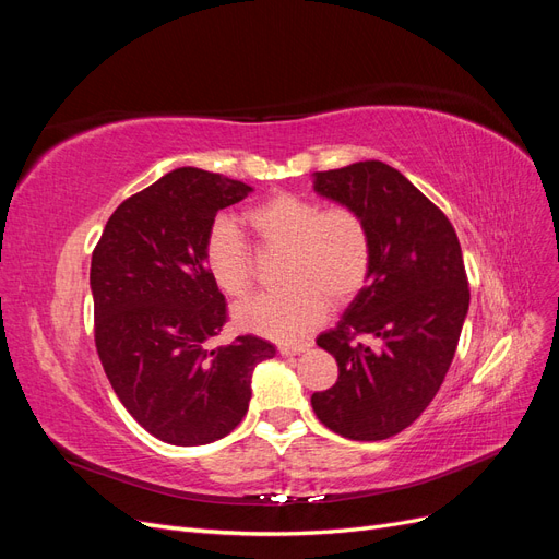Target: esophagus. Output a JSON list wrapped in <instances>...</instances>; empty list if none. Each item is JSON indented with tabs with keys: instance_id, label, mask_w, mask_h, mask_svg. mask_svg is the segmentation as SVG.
<instances>
[{
	"instance_id": "esophagus-1",
	"label": "esophagus",
	"mask_w": 559,
	"mask_h": 559,
	"mask_svg": "<svg viewBox=\"0 0 559 559\" xmlns=\"http://www.w3.org/2000/svg\"><path fill=\"white\" fill-rule=\"evenodd\" d=\"M310 349V343H294V345H280L282 357H294V354H300Z\"/></svg>"
}]
</instances>
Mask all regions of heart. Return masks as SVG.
Masks as SVG:
<instances>
[{"label":"heart","mask_w":559,"mask_h":559,"mask_svg":"<svg viewBox=\"0 0 559 559\" xmlns=\"http://www.w3.org/2000/svg\"><path fill=\"white\" fill-rule=\"evenodd\" d=\"M247 224L265 251H284L282 292L242 302L235 319L247 331L296 341L329 312V302L345 306L370 273V233L352 207H321L298 193H277L251 207ZM205 265L214 284L230 298H245L253 286V257L230 218H216L205 235Z\"/></svg>","instance_id":"b5f03b06"}]
</instances>
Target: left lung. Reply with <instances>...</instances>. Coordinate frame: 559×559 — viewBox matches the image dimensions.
Listing matches in <instances>:
<instances>
[{
  "instance_id": "obj_1",
  "label": "left lung",
  "mask_w": 559,
  "mask_h": 559,
  "mask_svg": "<svg viewBox=\"0 0 559 559\" xmlns=\"http://www.w3.org/2000/svg\"><path fill=\"white\" fill-rule=\"evenodd\" d=\"M314 191L364 216L373 259L337 326L317 337L337 380L312 394V411L352 441H384L425 413L452 364L471 300L462 247L448 216L382 160L317 173Z\"/></svg>"
}]
</instances>
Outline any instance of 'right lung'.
<instances>
[{"instance_id": "1", "label": "right lung", "mask_w": 559, "mask_h": 559, "mask_svg": "<svg viewBox=\"0 0 559 559\" xmlns=\"http://www.w3.org/2000/svg\"><path fill=\"white\" fill-rule=\"evenodd\" d=\"M251 186L179 167L123 200L93 249L95 347L126 411L163 443L205 445L240 425L253 366L275 347L226 324V298L205 265V235L218 210Z\"/></svg>"}]
</instances>
